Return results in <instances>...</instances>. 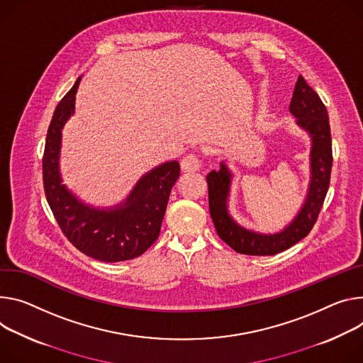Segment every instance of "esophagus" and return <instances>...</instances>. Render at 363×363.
I'll use <instances>...</instances> for the list:
<instances>
[{
	"label": "esophagus",
	"mask_w": 363,
	"mask_h": 363,
	"mask_svg": "<svg viewBox=\"0 0 363 363\" xmlns=\"http://www.w3.org/2000/svg\"><path fill=\"white\" fill-rule=\"evenodd\" d=\"M201 164H203V160L196 153L186 155L182 159V162H181V167H182L184 172H195V171H199L201 168Z\"/></svg>",
	"instance_id": "1"
}]
</instances>
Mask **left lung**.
<instances>
[{
  "label": "left lung",
  "mask_w": 363,
  "mask_h": 363,
  "mask_svg": "<svg viewBox=\"0 0 363 363\" xmlns=\"http://www.w3.org/2000/svg\"><path fill=\"white\" fill-rule=\"evenodd\" d=\"M289 111L296 118V124L306 130L311 139V178L304 206L281 233L260 235L246 230L230 217L227 199L230 184H232V172L228 171L224 162L220 164V171H211L207 175L210 214L217 235L238 253L268 256L284 252L311 232L321 211L328 185H330L333 164L330 124H328L325 106L303 77H298L295 84Z\"/></svg>",
  "instance_id": "8db88e82"
}]
</instances>
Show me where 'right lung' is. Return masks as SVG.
<instances>
[{
    "instance_id": "1",
    "label": "right lung",
    "mask_w": 363,
    "mask_h": 363,
    "mask_svg": "<svg viewBox=\"0 0 363 363\" xmlns=\"http://www.w3.org/2000/svg\"><path fill=\"white\" fill-rule=\"evenodd\" d=\"M81 77L57 104L46 136L43 186L50 210L67 239L82 253L101 262L139 257L159 238L169 194L181 168L177 160L146 174L124 203L114 208H94L68 191L59 172L62 128L75 110Z\"/></svg>"
}]
</instances>
